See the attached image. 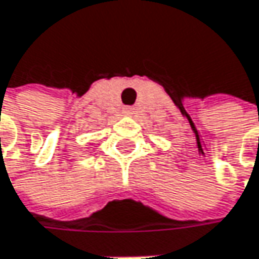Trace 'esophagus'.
Listing matches in <instances>:
<instances>
[{"mask_svg": "<svg viewBox=\"0 0 259 259\" xmlns=\"http://www.w3.org/2000/svg\"><path fill=\"white\" fill-rule=\"evenodd\" d=\"M133 112H134V109H133V107H126V109H125V113L126 114H133Z\"/></svg>", "mask_w": 259, "mask_h": 259, "instance_id": "obj_1", "label": "esophagus"}]
</instances>
